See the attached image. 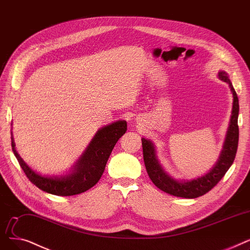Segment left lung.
Masks as SVG:
<instances>
[{
	"mask_svg": "<svg viewBox=\"0 0 250 250\" xmlns=\"http://www.w3.org/2000/svg\"><path fill=\"white\" fill-rule=\"evenodd\" d=\"M218 76L222 81L227 82L229 84L233 94V108L223 149L218 162L208 173L190 181H178L174 179L163 169L156 154V147H154L152 142L149 139L141 138L146 172L152 183L166 193L183 198H196L204 195L219 183V181L224 177L226 172L229 170L235 160L239 139L238 97H237V93L232 85V82L230 81L228 74L225 71H220Z\"/></svg>",
	"mask_w": 250,
	"mask_h": 250,
	"instance_id": "8db88e82",
	"label": "left lung"
}]
</instances>
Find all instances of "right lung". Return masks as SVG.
I'll return each instance as SVG.
<instances>
[{
	"label": "right lung",
	"instance_id": "right-lung-1",
	"mask_svg": "<svg viewBox=\"0 0 250 250\" xmlns=\"http://www.w3.org/2000/svg\"><path fill=\"white\" fill-rule=\"evenodd\" d=\"M126 130L127 123L124 120L101 128L73 166L72 171L65 176H42L33 171L18 154L13 136H11V145L20 167L31 183L44 192L70 196L84 192L99 182L115 145Z\"/></svg>",
	"mask_w": 250,
	"mask_h": 250
}]
</instances>
